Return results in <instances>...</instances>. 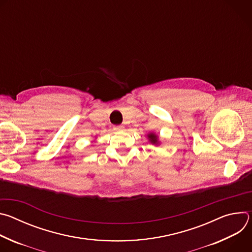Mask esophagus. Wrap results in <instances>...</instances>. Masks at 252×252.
<instances>
[{
    "mask_svg": "<svg viewBox=\"0 0 252 252\" xmlns=\"http://www.w3.org/2000/svg\"><path fill=\"white\" fill-rule=\"evenodd\" d=\"M125 127L123 126H116V129H118V130H123Z\"/></svg>",
    "mask_w": 252,
    "mask_h": 252,
    "instance_id": "1",
    "label": "esophagus"
}]
</instances>
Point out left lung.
<instances>
[{
  "label": "left lung",
  "instance_id": "obj_1",
  "mask_svg": "<svg viewBox=\"0 0 252 252\" xmlns=\"http://www.w3.org/2000/svg\"><path fill=\"white\" fill-rule=\"evenodd\" d=\"M149 138H150V140H151L153 143H157V142H158V139H157V135H156V134H154V133H151V134H149Z\"/></svg>",
  "mask_w": 252,
  "mask_h": 252
}]
</instances>
